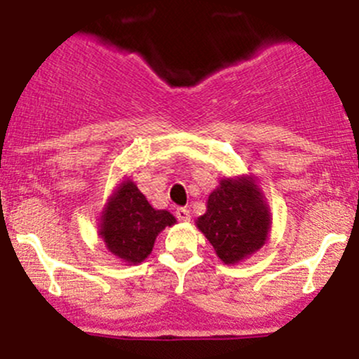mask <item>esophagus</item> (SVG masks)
<instances>
[{
    "instance_id": "1",
    "label": "esophagus",
    "mask_w": 359,
    "mask_h": 359,
    "mask_svg": "<svg viewBox=\"0 0 359 359\" xmlns=\"http://www.w3.org/2000/svg\"><path fill=\"white\" fill-rule=\"evenodd\" d=\"M175 213H176V219L181 220V222H190L191 215H190V210H188V208L178 207V208H176Z\"/></svg>"
}]
</instances>
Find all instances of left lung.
<instances>
[{
    "label": "left lung",
    "mask_w": 359,
    "mask_h": 359,
    "mask_svg": "<svg viewBox=\"0 0 359 359\" xmlns=\"http://www.w3.org/2000/svg\"><path fill=\"white\" fill-rule=\"evenodd\" d=\"M225 264L251 256L264 244L269 213L251 180H222L208 196L207 213L196 220Z\"/></svg>",
    "instance_id": "8db88e82"
}]
</instances>
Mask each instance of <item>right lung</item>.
I'll return each instance as SVG.
<instances>
[{"label": "right lung", "mask_w": 359, "mask_h": 359, "mask_svg": "<svg viewBox=\"0 0 359 359\" xmlns=\"http://www.w3.org/2000/svg\"><path fill=\"white\" fill-rule=\"evenodd\" d=\"M175 222L168 210L152 208L139 188L127 180L108 203L100 233L116 257L140 263L151 255L158 233Z\"/></svg>", "instance_id": "right-lung-1"}]
</instances>
